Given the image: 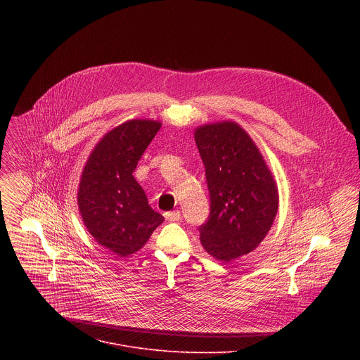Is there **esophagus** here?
<instances>
[{"instance_id":"obj_1","label":"esophagus","mask_w":360,"mask_h":360,"mask_svg":"<svg viewBox=\"0 0 360 360\" xmlns=\"http://www.w3.org/2000/svg\"><path fill=\"white\" fill-rule=\"evenodd\" d=\"M165 219L169 222H176L181 219V212L179 211H172V212H165Z\"/></svg>"}]
</instances>
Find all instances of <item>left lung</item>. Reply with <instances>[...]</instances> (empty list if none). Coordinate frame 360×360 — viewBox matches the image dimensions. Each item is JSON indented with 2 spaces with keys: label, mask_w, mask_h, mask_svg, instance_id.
I'll return each instance as SVG.
<instances>
[{
  "label": "left lung",
  "mask_w": 360,
  "mask_h": 360,
  "mask_svg": "<svg viewBox=\"0 0 360 360\" xmlns=\"http://www.w3.org/2000/svg\"><path fill=\"white\" fill-rule=\"evenodd\" d=\"M195 142L211 198L199 238L215 259L231 262L258 248L269 232L279 205L276 182L258 146L233 121L198 127Z\"/></svg>",
  "instance_id": "obj_1"
}]
</instances>
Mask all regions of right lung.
Wrapping results in <instances>:
<instances>
[{
	"label": "right lung",
	"mask_w": 360,
	"mask_h": 360,
	"mask_svg": "<svg viewBox=\"0 0 360 360\" xmlns=\"http://www.w3.org/2000/svg\"><path fill=\"white\" fill-rule=\"evenodd\" d=\"M161 128L160 121L131 120L95 145L84 167L78 208L92 238L118 256L139 250L164 217L153 211L132 172Z\"/></svg>",
	"instance_id": "right-lung-1"
}]
</instances>
